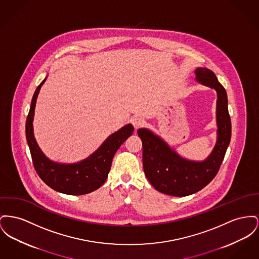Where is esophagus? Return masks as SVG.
I'll return each mask as SVG.
<instances>
[{"instance_id": "1", "label": "esophagus", "mask_w": 259, "mask_h": 259, "mask_svg": "<svg viewBox=\"0 0 259 259\" xmlns=\"http://www.w3.org/2000/svg\"><path fill=\"white\" fill-rule=\"evenodd\" d=\"M131 122H132V124H133V126H134L135 130H137L139 128H141V127H142V126H144V124H145L144 119H143L142 117H140V116H135V117H133V118L131 119Z\"/></svg>"}]
</instances>
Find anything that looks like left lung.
I'll list each match as a JSON object with an SVG mask.
<instances>
[{"mask_svg":"<svg viewBox=\"0 0 259 259\" xmlns=\"http://www.w3.org/2000/svg\"><path fill=\"white\" fill-rule=\"evenodd\" d=\"M198 83L217 93V141L211 153L203 161L181 157L152 131L141 128L138 135L143 144L145 175L155 190L169 196L185 197L195 194L212 181L224 159L231 140V119L227 93L211 70L198 67L195 70Z\"/></svg>","mask_w":259,"mask_h":259,"instance_id":"obj_1","label":"left lung"}]
</instances>
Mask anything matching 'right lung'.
Segmentation results:
<instances>
[{
  "label": "right lung",
  "mask_w": 259,
  "mask_h": 259,
  "mask_svg": "<svg viewBox=\"0 0 259 259\" xmlns=\"http://www.w3.org/2000/svg\"><path fill=\"white\" fill-rule=\"evenodd\" d=\"M45 78L37 87L27 115L25 132L33 165L39 177L53 190L66 195L79 196L99 189L107 180L112 158L128 138L133 134L134 127L127 124L111 134L103 145L91 155L77 163L63 164L50 160L39 148L33 133V117L36 100Z\"/></svg>",
  "instance_id": "1"
}]
</instances>
